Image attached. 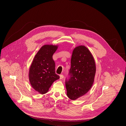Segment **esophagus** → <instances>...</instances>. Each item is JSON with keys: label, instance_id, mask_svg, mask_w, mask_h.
<instances>
[{"label": "esophagus", "instance_id": "esophagus-1", "mask_svg": "<svg viewBox=\"0 0 126 126\" xmlns=\"http://www.w3.org/2000/svg\"><path fill=\"white\" fill-rule=\"evenodd\" d=\"M63 78H64L63 75H60V79H62Z\"/></svg>", "mask_w": 126, "mask_h": 126}]
</instances>
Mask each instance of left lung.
<instances>
[{"instance_id": "1", "label": "left lung", "mask_w": 126, "mask_h": 126, "mask_svg": "<svg viewBox=\"0 0 126 126\" xmlns=\"http://www.w3.org/2000/svg\"><path fill=\"white\" fill-rule=\"evenodd\" d=\"M96 71L95 61L91 52L84 45L75 47L71 59L70 78L65 82L68 98L75 100L86 94L93 84Z\"/></svg>"}]
</instances>
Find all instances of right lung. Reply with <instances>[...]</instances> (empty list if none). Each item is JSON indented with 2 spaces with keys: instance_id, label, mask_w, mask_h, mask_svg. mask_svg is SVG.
Masks as SVG:
<instances>
[{
  "instance_id": "add662e5",
  "label": "right lung",
  "mask_w": 126,
  "mask_h": 126,
  "mask_svg": "<svg viewBox=\"0 0 126 126\" xmlns=\"http://www.w3.org/2000/svg\"><path fill=\"white\" fill-rule=\"evenodd\" d=\"M58 45H44L35 55L29 71L32 87L41 94L46 93L53 83L59 79L55 73V64L52 56Z\"/></svg>"
}]
</instances>
